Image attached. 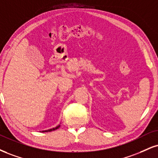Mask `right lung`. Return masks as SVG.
<instances>
[{
  "mask_svg": "<svg viewBox=\"0 0 158 158\" xmlns=\"http://www.w3.org/2000/svg\"><path fill=\"white\" fill-rule=\"evenodd\" d=\"M60 127V125H58L57 127H56L55 128H53V129H50V130H45V131H43V132H51V131H54L55 130H57L59 127Z\"/></svg>",
  "mask_w": 158,
  "mask_h": 158,
  "instance_id": "right-lung-1",
  "label": "right lung"
}]
</instances>
